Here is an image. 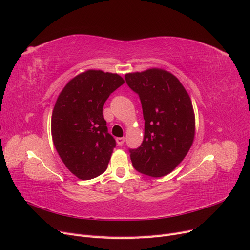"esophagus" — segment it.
Listing matches in <instances>:
<instances>
[{
    "instance_id": "esophagus-1",
    "label": "esophagus",
    "mask_w": 250,
    "mask_h": 250,
    "mask_svg": "<svg viewBox=\"0 0 250 250\" xmlns=\"http://www.w3.org/2000/svg\"><path fill=\"white\" fill-rule=\"evenodd\" d=\"M116 142H117V144H118L119 146H122L123 144H124V142H125V138H117Z\"/></svg>"
}]
</instances>
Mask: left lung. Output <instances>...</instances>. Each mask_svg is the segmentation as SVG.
Wrapping results in <instances>:
<instances>
[{
    "label": "left lung",
    "mask_w": 250,
    "mask_h": 250,
    "mask_svg": "<svg viewBox=\"0 0 250 250\" xmlns=\"http://www.w3.org/2000/svg\"><path fill=\"white\" fill-rule=\"evenodd\" d=\"M128 86L139 94L145 134L130 150L134 169L151 177L168 175L184 161L195 138L191 98L176 76L152 67L125 75Z\"/></svg>",
    "instance_id": "8db88e82"
}]
</instances>
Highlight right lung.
<instances>
[{"instance_id": "add662e5", "label": "right lung", "mask_w": 250, "mask_h": 250, "mask_svg": "<svg viewBox=\"0 0 250 250\" xmlns=\"http://www.w3.org/2000/svg\"><path fill=\"white\" fill-rule=\"evenodd\" d=\"M124 82L118 74L87 70L72 78L57 97L52 140L65 167L79 179L95 178L107 169L116 141L107 132L103 105Z\"/></svg>"}]
</instances>
